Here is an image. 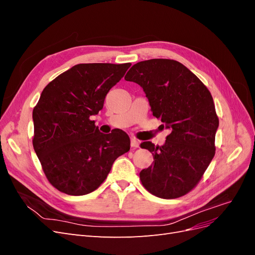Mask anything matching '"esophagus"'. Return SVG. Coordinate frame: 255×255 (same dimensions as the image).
Wrapping results in <instances>:
<instances>
[{
  "label": "esophagus",
  "mask_w": 255,
  "mask_h": 255,
  "mask_svg": "<svg viewBox=\"0 0 255 255\" xmlns=\"http://www.w3.org/2000/svg\"><path fill=\"white\" fill-rule=\"evenodd\" d=\"M130 145H132L133 148H138V146H139V141H138L136 138H130Z\"/></svg>",
  "instance_id": "34e87169"
}]
</instances>
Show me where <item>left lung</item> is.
I'll list each match as a JSON object with an SVG mask.
<instances>
[{
	"mask_svg": "<svg viewBox=\"0 0 255 255\" xmlns=\"http://www.w3.org/2000/svg\"><path fill=\"white\" fill-rule=\"evenodd\" d=\"M125 80L140 85L154 117L171 130L164 145L140 143L154 158L153 165L139 173L142 186L163 199L188 194L215 155L219 119L210 90L189 69L173 59L139 61Z\"/></svg>",
	"mask_w": 255,
	"mask_h": 255,
	"instance_id": "obj_1",
	"label": "left lung"
}]
</instances>
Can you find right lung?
<instances>
[{"label":"right lung","instance_id":"add662e5","mask_svg":"<svg viewBox=\"0 0 255 255\" xmlns=\"http://www.w3.org/2000/svg\"><path fill=\"white\" fill-rule=\"evenodd\" d=\"M130 63L79 64L50 82L33 110V146L52 186L70 196L96 190L114 161L129 150V137L115 128L103 134L91 116Z\"/></svg>","mask_w":255,"mask_h":255}]
</instances>
